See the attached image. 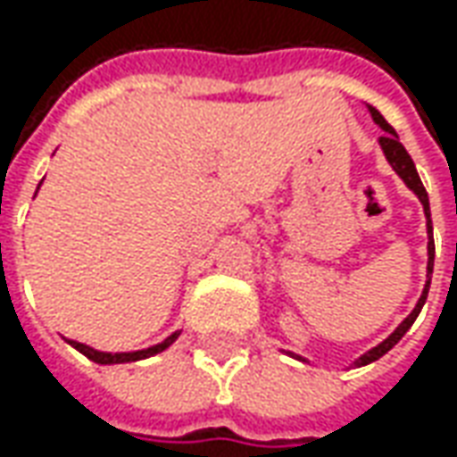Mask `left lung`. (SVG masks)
<instances>
[{"instance_id": "8db88e82", "label": "left lung", "mask_w": 457, "mask_h": 457, "mask_svg": "<svg viewBox=\"0 0 457 457\" xmlns=\"http://www.w3.org/2000/svg\"><path fill=\"white\" fill-rule=\"evenodd\" d=\"M371 112V116H374V121H377L378 127L384 129V137L378 139L381 142V150H384V154H386V160H389V165L395 167L396 172H399V178L404 180V183L410 185V190H414L417 193V198L422 201V205H425V213H428V234H430V244H428V254H430V262H428V274H432V264H435V238H432V219H430V201H428V190H425V185H422V180H420V175H417V167H414L412 157L407 154V150H404V145L399 142V137H396L395 127L384 119V116L378 114L377 109L371 106L369 109ZM428 292H430V279H428V285H425V292H422V297H420V303H417V307H414L412 312H410V318L404 320V323L396 328L395 333L386 338L384 343H378L377 348H371L366 356H361L356 363L359 366H363V363H371V361L381 359L389 348H395L396 343L402 341V336L410 330V325L414 323V318L420 315V310H422V305H425V300H428Z\"/></svg>"}]
</instances>
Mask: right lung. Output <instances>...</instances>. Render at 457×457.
Returning <instances> with one entry per match:
<instances>
[{
    "label": "right lung",
    "instance_id": "right-lung-1",
    "mask_svg": "<svg viewBox=\"0 0 457 457\" xmlns=\"http://www.w3.org/2000/svg\"><path fill=\"white\" fill-rule=\"evenodd\" d=\"M178 338V333L175 336H170L165 343H160V345H152L147 351H134V353H101V351H94V348H88V345H83V343L71 341L73 348H79L83 356H88L91 361H96V363H129V361H139V359H150L154 353H160V351H165L170 343Z\"/></svg>",
    "mask_w": 457,
    "mask_h": 457
}]
</instances>
